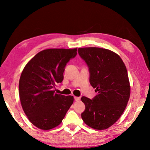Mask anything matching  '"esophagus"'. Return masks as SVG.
Listing matches in <instances>:
<instances>
[{
	"instance_id": "34e87169",
	"label": "esophagus",
	"mask_w": 150,
	"mask_h": 150,
	"mask_svg": "<svg viewBox=\"0 0 150 150\" xmlns=\"http://www.w3.org/2000/svg\"><path fill=\"white\" fill-rule=\"evenodd\" d=\"M74 99L76 101H78L80 100V97H78V96H74Z\"/></svg>"
}]
</instances>
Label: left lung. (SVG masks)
<instances>
[{"label":"left lung","instance_id":"left-lung-1","mask_svg":"<svg viewBox=\"0 0 150 150\" xmlns=\"http://www.w3.org/2000/svg\"><path fill=\"white\" fill-rule=\"evenodd\" d=\"M78 52L89 67L90 83L97 93L93 100L81 97L85 105L81 118L91 128L105 130L120 118L130 98L126 65L117 54L107 49L82 47Z\"/></svg>","mask_w":150,"mask_h":150}]
</instances>
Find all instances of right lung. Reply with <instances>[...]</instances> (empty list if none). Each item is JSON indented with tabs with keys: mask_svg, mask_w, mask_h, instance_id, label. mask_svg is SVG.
<instances>
[{
	"mask_svg": "<svg viewBox=\"0 0 150 150\" xmlns=\"http://www.w3.org/2000/svg\"><path fill=\"white\" fill-rule=\"evenodd\" d=\"M74 49H47L32 57L19 81V96L25 115L33 125L48 130L62 123L74 100L73 96L55 93L67 63L77 55Z\"/></svg>",
	"mask_w": 150,
	"mask_h": 150,
	"instance_id": "1",
	"label": "right lung"
}]
</instances>
